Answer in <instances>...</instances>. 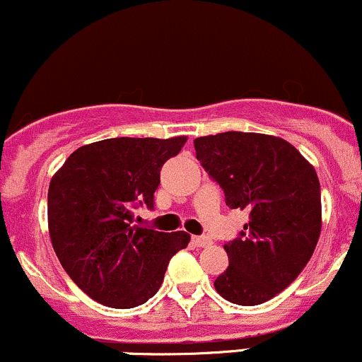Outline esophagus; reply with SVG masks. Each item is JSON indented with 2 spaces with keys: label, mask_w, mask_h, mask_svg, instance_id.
I'll return each instance as SVG.
<instances>
[{
  "label": "esophagus",
  "mask_w": 362,
  "mask_h": 362,
  "mask_svg": "<svg viewBox=\"0 0 362 362\" xmlns=\"http://www.w3.org/2000/svg\"><path fill=\"white\" fill-rule=\"evenodd\" d=\"M192 242L195 247H200V248H205V247H211L212 240L209 238V236H192Z\"/></svg>",
  "instance_id": "34e87169"
}]
</instances>
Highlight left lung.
I'll use <instances>...</instances> for the list:
<instances>
[{"label":"left lung","instance_id":"left-lung-1","mask_svg":"<svg viewBox=\"0 0 362 362\" xmlns=\"http://www.w3.org/2000/svg\"><path fill=\"white\" fill-rule=\"evenodd\" d=\"M197 158L248 223L224 245L229 266L214 281L238 305H259L302 273L321 233V188L314 167L276 136L228 131L202 136Z\"/></svg>","mask_w":362,"mask_h":362}]
</instances>
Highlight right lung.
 I'll use <instances>...</instances> for the list:
<instances>
[{
    "mask_svg": "<svg viewBox=\"0 0 362 362\" xmlns=\"http://www.w3.org/2000/svg\"><path fill=\"white\" fill-rule=\"evenodd\" d=\"M186 136L110 138L77 148L52 177L48 229L62 267L84 293L114 309L145 304L164 281L185 231L133 226V207L153 209L160 169Z\"/></svg>",
    "mask_w": 362,
    "mask_h": 362,
    "instance_id": "obj_1",
    "label": "right lung"
}]
</instances>
